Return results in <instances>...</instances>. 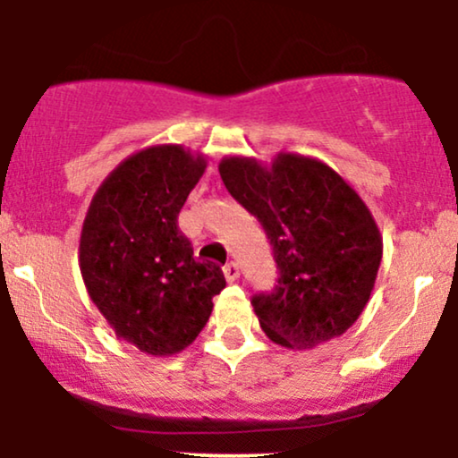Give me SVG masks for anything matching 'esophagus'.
<instances>
[{
  "instance_id": "34e87169",
  "label": "esophagus",
  "mask_w": 458,
  "mask_h": 458,
  "mask_svg": "<svg viewBox=\"0 0 458 458\" xmlns=\"http://www.w3.org/2000/svg\"><path fill=\"white\" fill-rule=\"evenodd\" d=\"M224 276H225V280H228V282L239 280V276H241L239 265H236V262H228V265L224 267Z\"/></svg>"
}]
</instances>
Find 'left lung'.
<instances>
[{"label": "left lung", "instance_id": "1", "mask_svg": "<svg viewBox=\"0 0 458 458\" xmlns=\"http://www.w3.org/2000/svg\"><path fill=\"white\" fill-rule=\"evenodd\" d=\"M219 174L273 247L280 280L251 299L271 343L295 351L340 338L364 312L383 256L370 208L317 157L277 152L271 163L230 155Z\"/></svg>", "mask_w": 458, "mask_h": 458}]
</instances>
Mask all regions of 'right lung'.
<instances>
[{
	"label": "right lung",
	"mask_w": 458,
	"mask_h": 458,
	"mask_svg": "<svg viewBox=\"0 0 458 458\" xmlns=\"http://www.w3.org/2000/svg\"><path fill=\"white\" fill-rule=\"evenodd\" d=\"M207 155L155 144L120 161L94 193L79 236V269L115 338L141 353L187 349L225 286L219 267L193 259L178 213Z\"/></svg>",
	"instance_id": "add662e5"
}]
</instances>
